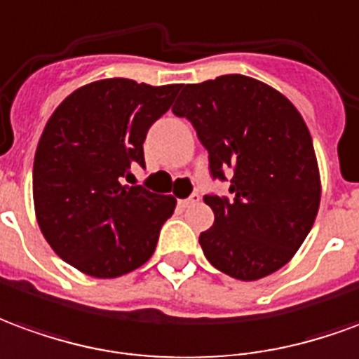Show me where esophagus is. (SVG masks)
I'll list each match as a JSON object with an SVG mask.
<instances>
[{
	"label": "esophagus",
	"mask_w": 359,
	"mask_h": 359,
	"mask_svg": "<svg viewBox=\"0 0 359 359\" xmlns=\"http://www.w3.org/2000/svg\"><path fill=\"white\" fill-rule=\"evenodd\" d=\"M201 201V197L197 195V193H193V195H189L187 199H182L180 201V207L182 208H187V207H191V205H197Z\"/></svg>",
	"instance_id": "34e87169"
}]
</instances>
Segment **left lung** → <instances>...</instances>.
I'll use <instances>...</instances> for the list:
<instances>
[{"instance_id":"1","label":"left lung","mask_w":359,"mask_h":359,"mask_svg":"<svg viewBox=\"0 0 359 359\" xmlns=\"http://www.w3.org/2000/svg\"><path fill=\"white\" fill-rule=\"evenodd\" d=\"M174 111L208 151L212 180L230 197L205 195L215 224L201 232L208 263L238 280H259L288 263L315 222L321 180L306 121L288 98L257 79L222 75L182 85Z\"/></svg>"}]
</instances>
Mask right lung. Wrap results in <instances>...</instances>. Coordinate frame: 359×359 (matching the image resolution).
Instances as JSON below:
<instances>
[{
	"label": "right lung",
	"instance_id": "add662e5",
	"mask_svg": "<svg viewBox=\"0 0 359 359\" xmlns=\"http://www.w3.org/2000/svg\"><path fill=\"white\" fill-rule=\"evenodd\" d=\"M180 85L104 79L63 100L38 141L32 195L40 230L65 263L94 278L144 265L175 199L133 184L144 168L151 126L172 106Z\"/></svg>",
	"mask_w": 359,
	"mask_h": 359
}]
</instances>
